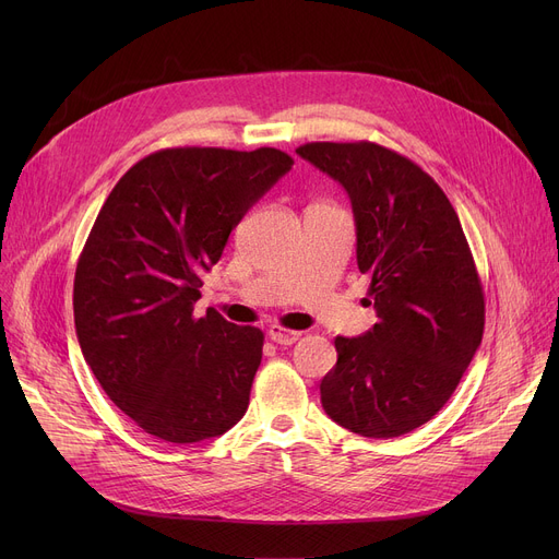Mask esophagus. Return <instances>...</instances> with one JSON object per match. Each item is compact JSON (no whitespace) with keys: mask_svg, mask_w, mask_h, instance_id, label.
Returning <instances> with one entry per match:
<instances>
[{"mask_svg":"<svg viewBox=\"0 0 559 559\" xmlns=\"http://www.w3.org/2000/svg\"><path fill=\"white\" fill-rule=\"evenodd\" d=\"M267 333H270V340H272V342H276V344H281V346L295 344V342L301 337V333H299V331H287V329L278 326V324H272Z\"/></svg>","mask_w":559,"mask_h":559,"instance_id":"obj_1","label":"esophagus"}]
</instances>
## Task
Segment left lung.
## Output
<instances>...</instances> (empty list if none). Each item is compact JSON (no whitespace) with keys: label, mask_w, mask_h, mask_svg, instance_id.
I'll list each match as a JSON object with an SVG mask.
<instances>
[{"label":"left lung","mask_w":559,"mask_h":559,"mask_svg":"<svg viewBox=\"0 0 559 559\" xmlns=\"http://www.w3.org/2000/svg\"><path fill=\"white\" fill-rule=\"evenodd\" d=\"M297 154L348 194L358 270L378 324L335 337L321 405L362 437H399L455 392L485 329V295L457 213L430 176L376 142H308Z\"/></svg>","instance_id":"1"}]
</instances>
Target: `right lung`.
Returning <instances> with one entry per match:
<instances>
[{
	"label": "right lung",
	"instance_id": "1",
	"mask_svg": "<svg viewBox=\"0 0 559 559\" xmlns=\"http://www.w3.org/2000/svg\"><path fill=\"white\" fill-rule=\"evenodd\" d=\"M292 165L274 146H176L138 160L104 201L76 262L74 326L144 432L194 444L245 417L264 335L213 308L194 317V304L230 230Z\"/></svg>",
	"mask_w": 559,
	"mask_h": 559
}]
</instances>
